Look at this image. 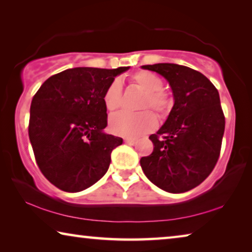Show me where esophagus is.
I'll return each instance as SVG.
<instances>
[{
  "label": "esophagus",
  "mask_w": 252,
  "mask_h": 252,
  "mask_svg": "<svg viewBox=\"0 0 252 252\" xmlns=\"http://www.w3.org/2000/svg\"><path fill=\"white\" fill-rule=\"evenodd\" d=\"M135 141H137V140H135V139H133V138H126L125 139V142L127 143V145H134Z\"/></svg>",
  "instance_id": "esophagus-1"
}]
</instances>
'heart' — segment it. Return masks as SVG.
<instances>
[{"label":"heart","mask_w":252,"mask_h":252,"mask_svg":"<svg viewBox=\"0 0 252 252\" xmlns=\"http://www.w3.org/2000/svg\"><path fill=\"white\" fill-rule=\"evenodd\" d=\"M131 81L138 89L145 93L140 109L151 107L159 115L168 112L171 101L168 95L162 91L163 81L151 71L141 70L131 76ZM103 102L107 111H117L122 103V86L118 79L112 82L103 95ZM157 120L153 112L143 111L137 114L118 113L110 118L109 126L112 132L122 137L135 138L149 132L156 126Z\"/></svg>","instance_id":"obj_1"}]
</instances>
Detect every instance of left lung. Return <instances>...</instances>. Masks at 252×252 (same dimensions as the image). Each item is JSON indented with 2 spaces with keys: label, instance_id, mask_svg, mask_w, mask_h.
Here are the masks:
<instances>
[{
  "label": "left lung",
  "instance_id": "1",
  "mask_svg": "<svg viewBox=\"0 0 252 252\" xmlns=\"http://www.w3.org/2000/svg\"><path fill=\"white\" fill-rule=\"evenodd\" d=\"M141 68L165 77L174 97L168 118L149 137L154 151L140 159L141 168L151 183L168 193L193 189L213 170L221 150L225 119L219 92L189 67L161 63Z\"/></svg>",
  "mask_w": 252,
  "mask_h": 252
}]
</instances>
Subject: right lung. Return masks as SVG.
<instances>
[{"mask_svg": "<svg viewBox=\"0 0 252 252\" xmlns=\"http://www.w3.org/2000/svg\"><path fill=\"white\" fill-rule=\"evenodd\" d=\"M129 68H69L48 78L35 93L30 142L43 176L59 189L77 193L89 189L109 169L112 150L123 139L105 133L103 95Z\"/></svg>", "mask_w": 252, "mask_h": 252, "instance_id": "obj_1", "label": "right lung"}]
</instances>
